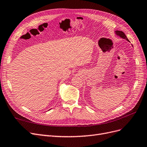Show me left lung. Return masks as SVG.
Masks as SVG:
<instances>
[{
	"instance_id": "left-lung-1",
	"label": "left lung",
	"mask_w": 147,
	"mask_h": 147,
	"mask_svg": "<svg viewBox=\"0 0 147 147\" xmlns=\"http://www.w3.org/2000/svg\"><path fill=\"white\" fill-rule=\"evenodd\" d=\"M116 33L117 35H118V36H119L120 37H121L122 38H123V39H125L127 40L128 41H129V40L128 39V38H127V36H126V35L125 34V33H124V32H123V31H116Z\"/></svg>"
}]
</instances>
